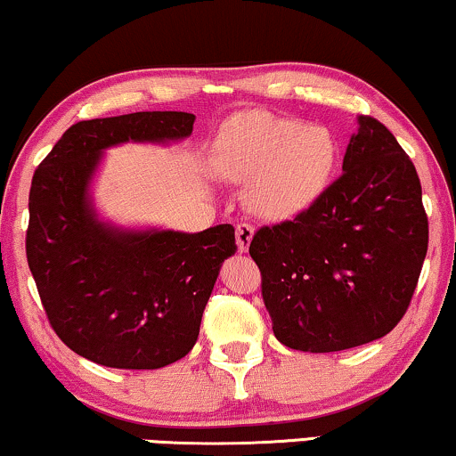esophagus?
Returning <instances> with one entry per match:
<instances>
[{
  "label": "esophagus",
  "instance_id": "obj_1",
  "mask_svg": "<svg viewBox=\"0 0 456 456\" xmlns=\"http://www.w3.org/2000/svg\"><path fill=\"white\" fill-rule=\"evenodd\" d=\"M251 239H254V226H251V224H239V226H237V247H239V251L249 249Z\"/></svg>",
  "mask_w": 456,
  "mask_h": 456
}]
</instances>
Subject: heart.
Instances as JSON below:
<instances>
[{
	"label": "heart",
	"mask_w": 456,
	"mask_h": 456,
	"mask_svg": "<svg viewBox=\"0 0 456 456\" xmlns=\"http://www.w3.org/2000/svg\"><path fill=\"white\" fill-rule=\"evenodd\" d=\"M338 145L325 126L251 114L219 134L216 167L222 177L249 183L247 202L268 222H288L330 188Z\"/></svg>",
	"instance_id": "b5f03b06"
}]
</instances>
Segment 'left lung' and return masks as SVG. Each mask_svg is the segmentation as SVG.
Listing matches in <instances>:
<instances>
[{"instance_id": "left-lung-1", "label": "left lung", "mask_w": 456, "mask_h": 456, "mask_svg": "<svg viewBox=\"0 0 456 456\" xmlns=\"http://www.w3.org/2000/svg\"><path fill=\"white\" fill-rule=\"evenodd\" d=\"M427 243L417 168L389 128L359 116L342 175L249 245L277 340L334 353L383 338L408 311Z\"/></svg>"}]
</instances>
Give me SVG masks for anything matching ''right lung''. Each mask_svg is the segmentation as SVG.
Segmentation results:
<instances>
[{"label":"right lung","mask_w":456,"mask_h":456,"mask_svg":"<svg viewBox=\"0 0 456 456\" xmlns=\"http://www.w3.org/2000/svg\"><path fill=\"white\" fill-rule=\"evenodd\" d=\"M188 111H134L82 120L36 168L27 262L61 340L105 368L159 370L185 357L219 266L237 251L230 224L202 232L122 228L94 209L91 185L105 150L175 143Z\"/></svg>","instance_id":"right-lung-1"}]
</instances>
